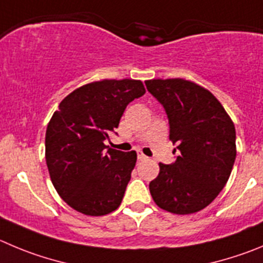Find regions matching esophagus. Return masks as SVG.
Here are the masks:
<instances>
[{
	"instance_id": "34e87169",
	"label": "esophagus",
	"mask_w": 263,
	"mask_h": 263,
	"mask_svg": "<svg viewBox=\"0 0 263 263\" xmlns=\"http://www.w3.org/2000/svg\"><path fill=\"white\" fill-rule=\"evenodd\" d=\"M146 158H148V157H146L145 154L141 153V152H139V153H137V159H139V161H145Z\"/></svg>"
}]
</instances>
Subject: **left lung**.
Instances as JSON below:
<instances>
[{
  "mask_svg": "<svg viewBox=\"0 0 263 263\" xmlns=\"http://www.w3.org/2000/svg\"><path fill=\"white\" fill-rule=\"evenodd\" d=\"M146 89L163 106L170 140L179 152L159 163L149 183L154 202L174 214H192L212 203L227 183L236 158V132L224 107L208 89L184 79H153Z\"/></svg>",
  "mask_w": 263,
  "mask_h": 263,
  "instance_id": "1",
  "label": "left lung"
}]
</instances>
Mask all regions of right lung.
Returning <instances> with one entry per match:
<instances>
[{"instance_id": "obj_1", "label": "right lung", "mask_w": 263, "mask_h": 263, "mask_svg": "<svg viewBox=\"0 0 263 263\" xmlns=\"http://www.w3.org/2000/svg\"><path fill=\"white\" fill-rule=\"evenodd\" d=\"M145 93L140 80H101L62 100L45 135L51 183L67 205L100 217L119 208L136 163V152L105 145L127 105Z\"/></svg>"}]
</instances>
